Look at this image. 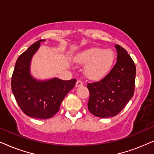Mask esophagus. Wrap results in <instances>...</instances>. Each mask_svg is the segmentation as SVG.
Instances as JSON below:
<instances>
[{
	"label": "esophagus",
	"instance_id": "1",
	"mask_svg": "<svg viewBox=\"0 0 154 154\" xmlns=\"http://www.w3.org/2000/svg\"><path fill=\"white\" fill-rule=\"evenodd\" d=\"M82 85H83V82L81 80H77V82H76V87H77L82 86Z\"/></svg>",
	"mask_w": 154,
	"mask_h": 154
}]
</instances>
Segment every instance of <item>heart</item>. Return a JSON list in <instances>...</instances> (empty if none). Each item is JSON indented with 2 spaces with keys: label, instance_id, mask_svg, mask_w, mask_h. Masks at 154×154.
Listing matches in <instances>:
<instances>
[{
  "label": "heart",
  "instance_id": "obj_1",
  "mask_svg": "<svg viewBox=\"0 0 154 154\" xmlns=\"http://www.w3.org/2000/svg\"><path fill=\"white\" fill-rule=\"evenodd\" d=\"M114 59V54L112 50L92 48L79 53L76 57V62L85 66V74L88 78L99 80L109 72Z\"/></svg>",
  "mask_w": 154,
  "mask_h": 154
}]
</instances>
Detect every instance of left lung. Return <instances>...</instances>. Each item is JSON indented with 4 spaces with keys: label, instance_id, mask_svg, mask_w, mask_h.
Returning <instances> with one entry per match:
<instances>
[{
    "label": "left lung",
    "instance_id": "obj_1",
    "mask_svg": "<svg viewBox=\"0 0 154 154\" xmlns=\"http://www.w3.org/2000/svg\"><path fill=\"white\" fill-rule=\"evenodd\" d=\"M117 62L106 77L87 84L89 91L88 109L100 118L112 117L123 109L133 97L136 66L127 51L119 45Z\"/></svg>",
    "mask_w": 154,
    "mask_h": 154
}]
</instances>
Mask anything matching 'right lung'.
Returning <instances> with one entry per match:
<instances>
[{"label":"right lung","instance_id":"right-lung-1","mask_svg":"<svg viewBox=\"0 0 154 154\" xmlns=\"http://www.w3.org/2000/svg\"><path fill=\"white\" fill-rule=\"evenodd\" d=\"M38 40L20 54L15 63L11 79V88L15 100L27 116L36 119H49L60 109L66 95L76 83V79L62 80L53 78L37 80L30 72V62L40 47Z\"/></svg>","mask_w":154,"mask_h":154}]
</instances>
